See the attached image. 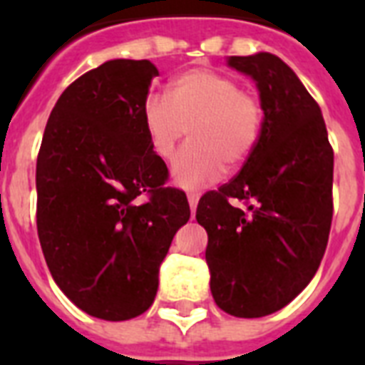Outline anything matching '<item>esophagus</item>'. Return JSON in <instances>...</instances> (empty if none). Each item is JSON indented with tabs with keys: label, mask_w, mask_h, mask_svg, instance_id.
Segmentation results:
<instances>
[{
	"label": "esophagus",
	"mask_w": 365,
	"mask_h": 365,
	"mask_svg": "<svg viewBox=\"0 0 365 365\" xmlns=\"http://www.w3.org/2000/svg\"><path fill=\"white\" fill-rule=\"evenodd\" d=\"M200 195L197 193V191H191V193H187V200H189V206H191V210H195L197 208V202H199Z\"/></svg>",
	"instance_id": "esophagus-1"
}]
</instances>
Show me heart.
<instances>
[{"label":"heart","mask_w":365,"mask_h":365,"mask_svg":"<svg viewBox=\"0 0 365 365\" xmlns=\"http://www.w3.org/2000/svg\"><path fill=\"white\" fill-rule=\"evenodd\" d=\"M168 102L149 96L143 126L157 157L170 159L182 140L191 143L172 165L178 185L193 189L222 176L223 165L240 166L257 145L263 108L237 79L212 70H189L168 85Z\"/></svg>","instance_id":"heart-1"}]
</instances>
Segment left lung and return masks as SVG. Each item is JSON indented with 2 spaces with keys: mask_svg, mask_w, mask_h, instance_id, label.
Instances as JSON below:
<instances>
[{
  "mask_svg": "<svg viewBox=\"0 0 365 365\" xmlns=\"http://www.w3.org/2000/svg\"><path fill=\"white\" fill-rule=\"evenodd\" d=\"M227 64L254 79L265 117L239 174L200 197L197 222L208 233L216 305L259 318L295 299L320 267L334 217V149L320 106L288 64L271 53Z\"/></svg>",
  "mask_w": 365,
  "mask_h": 365,
  "instance_id": "8db88e82",
  "label": "left lung"
}]
</instances>
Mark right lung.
<instances>
[{
  "mask_svg": "<svg viewBox=\"0 0 365 365\" xmlns=\"http://www.w3.org/2000/svg\"><path fill=\"white\" fill-rule=\"evenodd\" d=\"M159 70L117 58L71 83L51 111L37 155V235L54 282L102 320L140 317L159 267L191 216L143 126ZM145 194L143 205L137 200Z\"/></svg>",
  "mask_w": 365,
  "mask_h": 365,
  "instance_id": "add662e5",
  "label": "right lung"
}]
</instances>
